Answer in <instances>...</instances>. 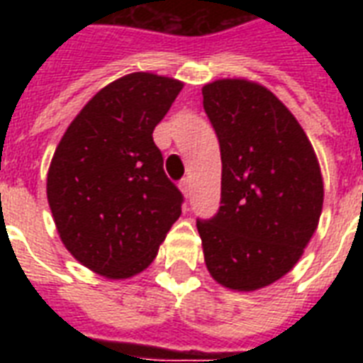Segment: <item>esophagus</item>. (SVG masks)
Returning <instances> with one entry per match:
<instances>
[{
    "mask_svg": "<svg viewBox=\"0 0 363 363\" xmlns=\"http://www.w3.org/2000/svg\"><path fill=\"white\" fill-rule=\"evenodd\" d=\"M179 186H181L182 194H184L186 198H188V196H190V194H192V182H190V179H182Z\"/></svg>",
    "mask_w": 363,
    "mask_h": 363,
    "instance_id": "1",
    "label": "esophagus"
}]
</instances>
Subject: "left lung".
<instances>
[{
    "label": "left lung",
    "instance_id": "1",
    "mask_svg": "<svg viewBox=\"0 0 363 363\" xmlns=\"http://www.w3.org/2000/svg\"><path fill=\"white\" fill-rule=\"evenodd\" d=\"M220 143V209L199 220L205 264L222 286L252 292L284 277L311 241L324 201L320 165L303 128L258 82L203 86Z\"/></svg>",
    "mask_w": 363,
    "mask_h": 363
}]
</instances>
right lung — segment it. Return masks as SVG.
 <instances>
[{
  "mask_svg": "<svg viewBox=\"0 0 363 363\" xmlns=\"http://www.w3.org/2000/svg\"><path fill=\"white\" fill-rule=\"evenodd\" d=\"M182 90L154 73L101 88L65 130L47 175V198L65 248L88 269L128 279L152 264L181 216L152 131Z\"/></svg>",
  "mask_w": 363,
  "mask_h": 363,
  "instance_id": "add662e5",
  "label": "right lung"
}]
</instances>
